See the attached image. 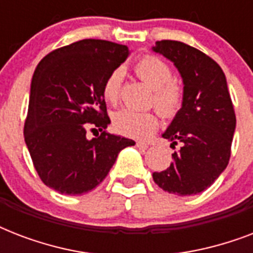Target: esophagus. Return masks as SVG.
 <instances>
[{
  "label": "esophagus",
  "instance_id": "obj_1",
  "mask_svg": "<svg viewBox=\"0 0 253 253\" xmlns=\"http://www.w3.org/2000/svg\"><path fill=\"white\" fill-rule=\"evenodd\" d=\"M136 147L140 148V150H147V148H148V144L144 142H136Z\"/></svg>",
  "mask_w": 253,
  "mask_h": 253
}]
</instances>
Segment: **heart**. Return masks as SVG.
<instances>
[{
    "mask_svg": "<svg viewBox=\"0 0 253 253\" xmlns=\"http://www.w3.org/2000/svg\"><path fill=\"white\" fill-rule=\"evenodd\" d=\"M135 72L142 81L154 89L152 102L166 117L176 113L182 102V86L172 77V69L156 56H144L135 64ZM123 71L115 69L103 83L102 94L107 102L115 103L121 94ZM114 127L131 138H146L156 130L158 117L152 111H138L125 107L114 114Z\"/></svg>",
    "mask_w": 253,
    "mask_h": 253,
    "instance_id": "heart-1",
    "label": "heart"
}]
</instances>
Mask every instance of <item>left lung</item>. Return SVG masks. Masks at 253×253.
Returning <instances> with one entry per match:
<instances>
[{"label":"left lung","instance_id":"obj_1","mask_svg":"<svg viewBox=\"0 0 253 253\" xmlns=\"http://www.w3.org/2000/svg\"><path fill=\"white\" fill-rule=\"evenodd\" d=\"M152 51L172 61L184 83L182 106L163 134L180 150L169 168L152 177L168 193L198 194L220 176L231 155L236 117L226 76L211 57L182 42H156Z\"/></svg>","mask_w":253,"mask_h":253}]
</instances>
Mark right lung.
<instances>
[{
	"label": "right lung",
	"instance_id": "add662e5",
	"mask_svg": "<svg viewBox=\"0 0 253 253\" xmlns=\"http://www.w3.org/2000/svg\"><path fill=\"white\" fill-rule=\"evenodd\" d=\"M130 55L127 45L84 39L49 52L31 80L25 142L41 180L61 194L80 196L105 180L131 139L106 132L110 118L102 86ZM99 130L93 139L86 130Z\"/></svg>",
	"mask_w": 253,
	"mask_h": 253
}]
</instances>
